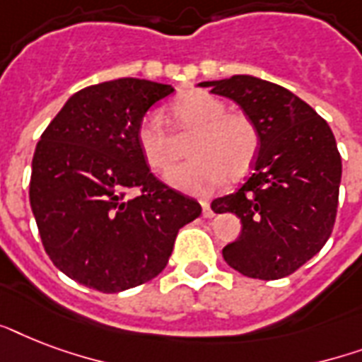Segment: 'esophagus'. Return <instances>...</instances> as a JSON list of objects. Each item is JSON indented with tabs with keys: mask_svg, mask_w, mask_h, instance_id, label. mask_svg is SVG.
<instances>
[{
	"mask_svg": "<svg viewBox=\"0 0 362 362\" xmlns=\"http://www.w3.org/2000/svg\"><path fill=\"white\" fill-rule=\"evenodd\" d=\"M201 206H203L204 218H212V216H214V212H212V209H210V204L206 203V201H203V203H201Z\"/></svg>",
	"mask_w": 362,
	"mask_h": 362,
	"instance_id": "34e87169",
	"label": "esophagus"
}]
</instances>
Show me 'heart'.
I'll return each mask as SVG.
<instances>
[{
    "label": "heart",
    "mask_w": 362,
    "mask_h": 362,
    "mask_svg": "<svg viewBox=\"0 0 362 362\" xmlns=\"http://www.w3.org/2000/svg\"><path fill=\"white\" fill-rule=\"evenodd\" d=\"M169 116L180 133H193L186 165L170 170L167 182L193 195H209L221 182L238 180L252 169L259 152V131L252 118L229 112L221 99L203 90H189L170 103ZM136 144L152 170L175 165L178 146L158 115H146L136 127Z\"/></svg>",
    "instance_id": "heart-1"
}]
</instances>
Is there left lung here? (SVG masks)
<instances>
[{"label":"left lung","mask_w":362,"mask_h":362,"mask_svg":"<svg viewBox=\"0 0 362 362\" xmlns=\"http://www.w3.org/2000/svg\"><path fill=\"white\" fill-rule=\"evenodd\" d=\"M199 86L233 99L259 131L252 176L210 204L240 218V237L221 252L226 263L259 280L293 274L325 246L337 220L342 158L331 127L295 93L257 76Z\"/></svg>","instance_id":"obj_1"}]
</instances>
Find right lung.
Masks as SVG:
<instances>
[{
	"label": "right lung",
	"instance_id": "add662e5",
	"mask_svg": "<svg viewBox=\"0 0 362 362\" xmlns=\"http://www.w3.org/2000/svg\"><path fill=\"white\" fill-rule=\"evenodd\" d=\"M169 84L118 78L67 99L37 142L30 204L42 246L71 280L101 293L146 284L167 267L195 199L150 173L136 127ZM129 189H139L129 198Z\"/></svg>",
	"mask_w": 362,
	"mask_h": 362
}]
</instances>
